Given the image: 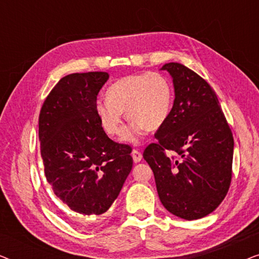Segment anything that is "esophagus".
<instances>
[{"label": "esophagus", "instance_id": "34e87169", "mask_svg": "<svg viewBox=\"0 0 259 259\" xmlns=\"http://www.w3.org/2000/svg\"><path fill=\"white\" fill-rule=\"evenodd\" d=\"M132 157H133L134 162H139L141 160V158H143V154H141V152H139L138 150H133Z\"/></svg>", "mask_w": 259, "mask_h": 259}]
</instances>
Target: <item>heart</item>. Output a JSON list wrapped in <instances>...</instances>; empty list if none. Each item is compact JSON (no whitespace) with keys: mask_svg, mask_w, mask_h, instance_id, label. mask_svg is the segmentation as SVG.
<instances>
[{"mask_svg":"<svg viewBox=\"0 0 259 259\" xmlns=\"http://www.w3.org/2000/svg\"><path fill=\"white\" fill-rule=\"evenodd\" d=\"M172 106V88L158 73L132 74L116 80L106 91V101L99 100L95 114L109 137L121 136L123 113L132 120L125 140L136 143L147 131H157L167 120Z\"/></svg>","mask_w":259,"mask_h":259,"instance_id":"1","label":"heart"}]
</instances>
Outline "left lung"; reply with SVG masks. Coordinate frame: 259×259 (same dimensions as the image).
Listing matches in <instances>:
<instances>
[{
	"label": "left lung",
	"instance_id": "left-lung-1",
	"mask_svg": "<svg viewBox=\"0 0 259 259\" xmlns=\"http://www.w3.org/2000/svg\"><path fill=\"white\" fill-rule=\"evenodd\" d=\"M175 87V102L155 143L144 151L158 196L168 212L194 221L219 206L232 177L233 137L210 84L182 63L161 67ZM176 151L179 158L165 154Z\"/></svg>",
	"mask_w": 259,
	"mask_h": 259
}]
</instances>
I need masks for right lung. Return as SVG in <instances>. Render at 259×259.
<instances>
[{
  "mask_svg": "<svg viewBox=\"0 0 259 259\" xmlns=\"http://www.w3.org/2000/svg\"><path fill=\"white\" fill-rule=\"evenodd\" d=\"M108 73L69 74L56 83L38 118L45 175L55 196L80 214L111 207L133 166L128 145L109 139L95 114Z\"/></svg>",
  "mask_w": 259,
  "mask_h": 259,
  "instance_id": "right-lung-1",
  "label": "right lung"
}]
</instances>
